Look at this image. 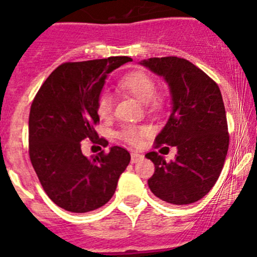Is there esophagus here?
<instances>
[{
	"instance_id": "esophagus-1",
	"label": "esophagus",
	"mask_w": 257,
	"mask_h": 257,
	"mask_svg": "<svg viewBox=\"0 0 257 257\" xmlns=\"http://www.w3.org/2000/svg\"><path fill=\"white\" fill-rule=\"evenodd\" d=\"M143 159H144V155L139 154L136 152L131 153V163H138V162L143 161Z\"/></svg>"
}]
</instances>
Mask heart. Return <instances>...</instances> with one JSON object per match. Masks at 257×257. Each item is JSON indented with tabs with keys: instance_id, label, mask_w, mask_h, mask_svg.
I'll use <instances>...</instances> for the list:
<instances>
[{
	"instance_id": "obj_1",
	"label": "heart",
	"mask_w": 257,
	"mask_h": 257,
	"mask_svg": "<svg viewBox=\"0 0 257 257\" xmlns=\"http://www.w3.org/2000/svg\"><path fill=\"white\" fill-rule=\"evenodd\" d=\"M119 88L124 91L130 93L136 99L143 103L152 104L153 107L161 105V98L155 95L157 85L150 75L143 71H133L124 75L118 82ZM96 112L102 118H107L112 112V96L108 93H102L96 102ZM149 134V128L147 126H135V124H127L122 127L118 133V136L127 143V144L139 145L141 140Z\"/></svg>"
}]
</instances>
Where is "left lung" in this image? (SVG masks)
<instances>
[{
	"mask_svg": "<svg viewBox=\"0 0 257 257\" xmlns=\"http://www.w3.org/2000/svg\"><path fill=\"white\" fill-rule=\"evenodd\" d=\"M140 65L163 77L172 96V113L155 147L177 148L169 163L157 152L145 155L155 166L148 185L163 201L192 204L215 185L227 157L229 135L222 93L214 80L185 58L153 57Z\"/></svg>",
	"mask_w": 257,
	"mask_h": 257,
	"instance_id": "left-lung-1",
	"label": "left lung"
}]
</instances>
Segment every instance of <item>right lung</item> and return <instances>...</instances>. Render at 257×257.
<instances>
[{"label":"right lung","mask_w":257,"mask_h":257,"mask_svg":"<svg viewBox=\"0 0 257 257\" xmlns=\"http://www.w3.org/2000/svg\"><path fill=\"white\" fill-rule=\"evenodd\" d=\"M130 57L66 62L38 90L29 114V155L49 199L71 213H88L107 204L116 191L130 153L112 147L86 158L81 141L103 144L94 124L99 122L96 102L108 74Z\"/></svg>","instance_id":"obj_1"}]
</instances>
